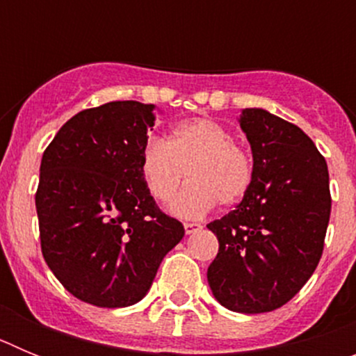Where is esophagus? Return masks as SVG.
Masks as SVG:
<instances>
[{"label": "esophagus", "mask_w": 356, "mask_h": 356, "mask_svg": "<svg viewBox=\"0 0 356 356\" xmlns=\"http://www.w3.org/2000/svg\"><path fill=\"white\" fill-rule=\"evenodd\" d=\"M184 228H185V234L193 235V234H196V232H200V229L203 228V226H201L200 222H185Z\"/></svg>", "instance_id": "esophagus-1"}]
</instances>
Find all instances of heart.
Listing matches in <instances>:
<instances>
[{"instance_id": "obj_1", "label": "heart", "mask_w": 356, "mask_h": 356, "mask_svg": "<svg viewBox=\"0 0 356 356\" xmlns=\"http://www.w3.org/2000/svg\"><path fill=\"white\" fill-rule=\"evenodd\" d=\"M140 171L155 200H171L185 180L188 187L171 210L181 217H201L216 207L232 205L248 193L253 181V162L235 144V137L212 119L185 121L169 140L149 139L143 147Z\"/></svg>"}]
</instances>
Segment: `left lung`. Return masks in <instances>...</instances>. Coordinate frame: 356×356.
<instances>
[{
    "mask_svg": "<svg viewBox=\"0 0 356 356\" xmlns=\"http://www.w3.org/2000/svg\"><path fill=\"white\" fill-rule=\"evenodd\" d=\"M253 181L237 209L212 221L219 253L207 278L232 312L262 314L291 301L319 264L332 210L328 165L312 139L264 108L238 118Z\"/></svg>",
    "mask_w": 356,
    "mask_h": 356,
    "instance_id": "8db88e82",
    "label": "left lung"
}]
</instances>
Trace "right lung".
Returning <instances> with one entry per match:
<instances>
[{"label": "right lung", "instance_id": "add662e5", "mask_svg": "<svg viewBox=\"0 0 356 356\" xmlns=\"http://www.w3.org/2000/svg\"><path fill=\"white\" fill-rule=\"evenodd\" d=\"M155 110L139 102L81 110L44 151L40 248L56 280L85 303L121 308L143 300L185 235L180 221L160 212L140 171Z\"/></svg>", "mask_w": 356, "mask_h": 356}]
</instances>
